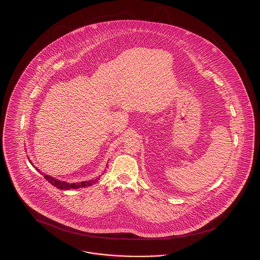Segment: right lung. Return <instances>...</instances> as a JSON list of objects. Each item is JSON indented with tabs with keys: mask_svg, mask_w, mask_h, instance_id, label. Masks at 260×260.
Listing matches in <instances>:
<instances>
[{
	"mask_svg": "<svg viewBox=\"0 0 260 260\" xmlns=\"http://www.w3.org/2000/svg\"><path fill=\"white\" fill-rule=\"evenodd\" d=\"M38 172L40 170H38L36 168ZM44 174V173H42ZM103 174V173H102ZM44 177L50 182L51 185L55 186L56 188L58 189H61V190H70V189H78V188H83V187H87V186H91L92 184H95L98 181H99V178L96 179H92V180H89V181H83V182H78V183H68V182H64V181H60L58 179H55L51 176L49 175H44Z\"/></svg>",
	"mask_w": 260,
	"mask_h": 260,
	"instance_id": "1",
	"label": "right lung"
}]
</instances>
